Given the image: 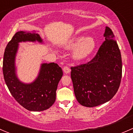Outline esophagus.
<instances>
[{"mask_svg":"<svg viewBox=\"0 0 133 133\" xmlns=\"http://www.w3.org/2000/svg\"><path fill=\"white\" fill-rule=\"evenodd\" d=\"M63 72L65 74H69L70 72V68L66 66H64L63 69Z\"/></svg>","mask_w":133,"mask_h":133,"instance_id":"esophagus-1","label":"esophagus"}]
</instances>
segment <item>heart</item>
Here are the masks:
<instances>
[{
	"label": "heart",
	"mask_w": 133,
	"mask_h": 133,
	"mask_svg": "<svg viewBox=\"0 0 133 133\" xmlns=\"http://www.w3.org/2000/svg\"><path fill=\"white\" fill-rule=\"evenodd\" d=\"M74 48L72 52V59L75 61H83L88 57L94 51L95 46V42L91 36H79L71 41L66 46V49Z\"/></svg>",
	"instance_id": "b5f03b06"
}]
</instances>
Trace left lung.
<instances>
[{"label": "left lung", "instance_id": "obj_1", "mask_svg": "<svg viewBox=\"0 0 133 133\" xmlns=\"http://www.w3.org/2000/svg\"><path fill=\"white\" fill-rule=\"evenodd\" d=\"M104 37V42L91 61L71 68L77 101L86 107L108 102L120 87L122 71L120 49L109 27H106Z\"/></svg>", "mask_w": 133, "mask_h": 133}]
</instances>
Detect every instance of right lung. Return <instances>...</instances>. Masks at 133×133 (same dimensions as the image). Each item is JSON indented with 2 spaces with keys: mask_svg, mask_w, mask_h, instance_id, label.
<instances>
[{
  "mask_svg": "<svg viewBox=\"0 0 133 133\" xmlns=\"http://www.w3.org/2000/svg\"><path fill=\"white\" fill-rule=\"evenodd\" d=\"M43 43L36 31H18L5 47L3 59V74L7 87L15 99L31 111L49 109L56 101L58 83L63 76L61 67L54 63H42L36 79L30 83L22 82L16 74L15 59L21 42Z\"/></svg>",
  "mask_w": 133,
  "mask_h": 133,
  "instance_id": "obj_1",
  "label": "right lung"
}]
</instances>
